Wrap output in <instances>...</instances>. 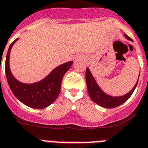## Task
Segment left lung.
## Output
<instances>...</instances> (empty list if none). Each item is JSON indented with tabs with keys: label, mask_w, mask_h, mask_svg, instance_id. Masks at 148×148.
<instances>
[{
	"label": "left lung",
	"mask_w": 148,
	"mask_h": 148,
	"mask_svg": "<svg viewBox=\"0 0 148 148\" xmlns=\"http://www.w3.org/2000/svg\"><path fill=\"white\" fill-rule=\"evenodd\" d=\"M125 37L128 40H132V38H130L126 34H125ZM86 81L89 97L94 102L103 108H114L122 105L123 103H124L130 99L137 86L138 79L137 83L133 87V89H132L130 92L126 95H122V96H119V97H113V96L107 95L106 93L104 92L98 86L97 83L95 82L91 72L89 70V68H86Z\"/></svg>",
	"instance_id": "left-lung-1"
}]
</instances>
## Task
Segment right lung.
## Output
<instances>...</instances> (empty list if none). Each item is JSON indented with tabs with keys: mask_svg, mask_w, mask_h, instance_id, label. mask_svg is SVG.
I'll return each mask as SVG.
<instances>
[{
	"mask_svg": "<svg viewBox=\"0 0 148 148\" xmlns=\"http://www.w3.org/2000/svg\"><path fill=\"white\" fill-rule=\"evenodd\" d=\"M17 40L18 38L9 47L5 62V73L9 86L15 96L21 102L32 108H45L54 102L58 97L63 76L71 67L73 62L71 61L58 66L48 76L38 83L22 84L13 76L9 64L10 49Z\"/></svg>",
	"mask_w": 148,
	"mask_h": 148,
	"instance_id": "1",
	"label": "right lung"
}]
</instances>
